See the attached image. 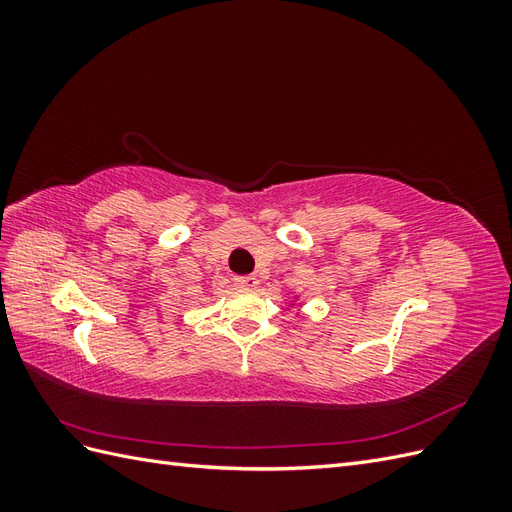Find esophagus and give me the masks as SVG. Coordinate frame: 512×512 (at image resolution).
<instances>
[{"instance_id":"34e87169","label":"esophagus","mask_w":512,"mask_h":512,"mask_svg":"<svg viewBox=\"0 0 512 512\" xmlns=\"http://www.w3.org/2000/svg\"><path fill=\"white\" fill-rule=\"evenodd\" d=\"M235 284L243 290H256L260 282H258L256 275H239V277H235Z\"/></svg>"}]
</instances>
